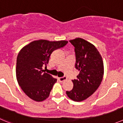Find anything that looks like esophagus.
Wrapping results in <instances>:
<instances>
[{"label": "esophagus", "instance_id": "esophagus-1", "mask_svg": "<svg viewBox=\"0 0 123 123\" xmlns=\"http://www.w3.org/2000/svg\"><path fill=\"white\" fill-rule=\"evenodd\" d=\"M59 81H60V82H63L64 81L66 80H67V77H66V76H64L63 77H60V78H59Z\"/></svg>", "mask_w": 123, "mask_h": 123}]
</instances>
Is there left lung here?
<instances>
[{"mask_svg": "<svg viewBox=\"0 0 123 123\" xmlns=\"http://www.w3.org/2000/svg\"><path fill=\"white\" fill-rule=\"evenodd\" d=\"M75 47V68L79 74L72 80L73 89L66 91L70 99L76 102L85 100L100 86L104 75V63L94 45L81 38L69 41Z\"/></svg>", "mask_w": 123, "mask_h": 123, "instance_id": "8db88e82", "label": "left lung"}]
</instances>
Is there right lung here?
Returning <instances> with one entry per match:
<instances>
[{
  "instance_id": "obj_1",
  "label": "right lung",
  "mask_w": 123,
  "mask_h": 123,
  "mask_svg": "<svg viewBox=\"0 0 123 123\" xmlns=\"http://www.w3.org/2000/svg\"><path fill=\"white\" fill-rule=\"evenodd\" d=\"M67 43L66 40H38L20 50L16 60V79L22 90L31 99L42 102L49 97L57 79L43 72L42 67H46L53 51Z\"/></svg>"
}]
</instances>
